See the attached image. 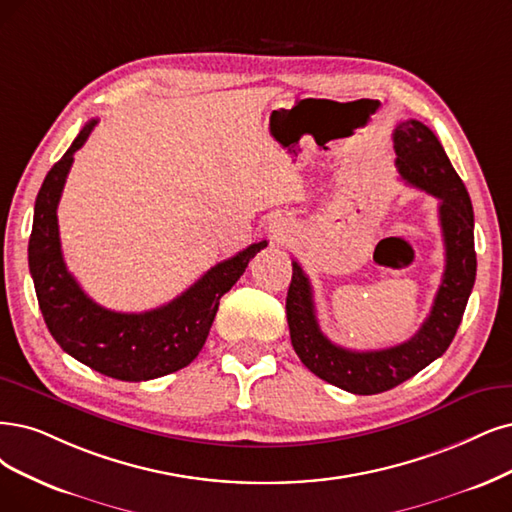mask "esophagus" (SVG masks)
Returning <instances> with one entry per match:
<instances>
[{"instance_id": "esophagus-1", "label": "esophagus", "mask_w": 512, "mask_h": 512, "mask_svg": "<svg viewBox=\"0 0 512 512\" xmlns=\"http://www.w3.org/2000/svg\"><path fill=\"white\" fill-rule=\"evenodd\" d=\"M268 232H270V238L276 240V242H287L293 234V225L287 217L282 215H276L274 219H270L268 223Z\"/></svg>"}]
</instances>
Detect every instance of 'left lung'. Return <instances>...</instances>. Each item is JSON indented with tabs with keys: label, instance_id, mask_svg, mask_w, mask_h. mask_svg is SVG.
Segmentation results:
<instances>
[{
	"label": "left lung",
	"instance_id": "1",
	"mask_svg": "<svg viewBox=\"0 0 512 512\" xmlns=\"http://www.w3.org/2000/svg\"><path fill=\"white\" fill-rule=\"evenodd\" d=\"M392 139L399 175L409 185L439 198L445 272L420 331L392 348L346 350L320 331L310 278L297 261H293V278L287 293L291 344L301 363L320 380L352 394L386 392L443 356L462 323L477 276L475 215L470 196L437 135L418 120H405L396 124Z\"/></svg>",
	"mask_w": 512,
	"mask_h": 512
}]
</instances>
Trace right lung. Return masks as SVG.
<instances>
[{
    "mask_svg": "<svg viewBox=\"0 0 512 512\" xmlns=\"http://www.w3.org/2000/svg\"><path fill=\"white\" fill-rule=\"evenodd\" d=\"M99 120H90L65 156L46 175L35 198L29 238V270L37 304L50 335L69 356L113 380L147 382L175 373L202 350L219 310V299L244 274L249 261L266 249L261 240L217 263L177 299L149 312H113L92 301L63 259L56 208L73 164V154Z\"/></svg>",
    "mask_w": 512,
    "mask_h": 512,
    "instance_id": "obj_1",
    "label": "right lung"
}]
</instances>
